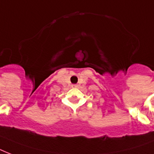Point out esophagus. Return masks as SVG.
<instances>
[{
    "label": "esophagus",
    "mask_w": 154,
    "mask_h": 154,
    "mask_svg": "<svg viewBox=\"0 0 154 154\" xmlns=\"http://www.w3.org/2000/svg\"><path fill=\"white\" fill-rule=\"evenodd\" d=\"M77 84H73V85H72V87H73V88H76V87H77Z\"/></svg>",
    "instance_id": "34e87169"
}]
</instances>
